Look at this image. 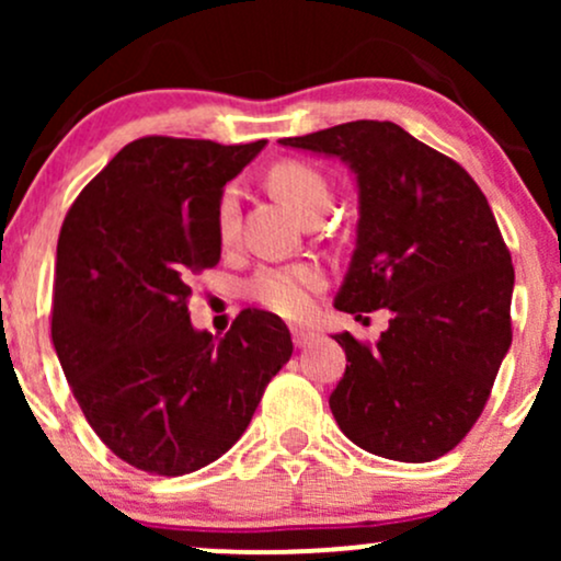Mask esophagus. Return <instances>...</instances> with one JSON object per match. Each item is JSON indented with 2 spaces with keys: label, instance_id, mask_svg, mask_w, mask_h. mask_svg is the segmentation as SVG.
<instances>
[{
  "label": "esophagus",
  "instance_id": "obj_1",
  "mask_svg": "<svg viewBox=\"0 0 561 561\" xmlns=\"http://www.w3.org/2000/svg\"><path fill=\"white\" fill-rule=\"evenodd\" d=\"M313 337H317V334H313V332H308V330H298V327H293V343H295V347H306V345H311V343H313Z\"/></svg>",
  "mask_w": 561,
  "mask_h": 561
}]
</instances>
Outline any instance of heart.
<instances>
[{
  "label": "heart",
  "mask_w": 561,
  "mask_h": 561,
  "mask_svg": "<svg viewBox=\"0 0 561 561\" xmlns=\"http://www.w3.org/2000/svg\"><path fill=\"white\" fill-rule=\"evenodd\" d=\"M268 186L298 218L313 205H330L327 179L306 163H295V160L276 163L268 173ZM216 229L224 242L234 237L237 190H231V186H227L218 197ZM321 287H324V272L317 263H295V266L261 268L248 282V295L268 311L279 313V317L300 319L311 308V293H317Z\"/></svg>",
  "instance_id": "obj_1"
}]
</instances>
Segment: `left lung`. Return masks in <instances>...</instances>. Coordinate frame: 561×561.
I'll return each mask as SVG.
<instances>
[{
  "instance_id": "obj_1",
  "label": "left lung",
  "mask_w": 561,
  "mask_h": 561,
  "mask_svg": "<svg viewBox=\"0 0 561 561\" xmlns=\"http://www.w3.org/2000/svg\"><path fill=\"white\" fill-rule=\"evenodd\" d=\"M282 147L337 158L356 179V250L334 308H388L377 347L332 334L347 366L330 396L358 448L433 461L478 422L512 345L514 268L491 205L459 163L390 121H351Z\"/></svg>"
}]
</instances>
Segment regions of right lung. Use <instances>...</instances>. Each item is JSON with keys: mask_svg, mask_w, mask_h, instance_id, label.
<instances>
[{"mask_svg": "<svg viewBox=\"0 0 561 561\" xmlns=\"http://www.w3.org/2000/svg\"><path fill=\"white\" fill-rule=\"evenodd\" d=\"M266 147L145 137L83 186L57 240L53 343L83 416L118 459L195 472L240 440L293 356L279 317L195 330L190 272L216 266V205Z\"/></svg>", "mask_w": 561, "mask_h": 561, "instance_id": "add662e5", "label": "right lung"}]
</instances>
